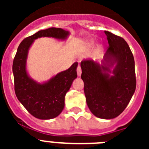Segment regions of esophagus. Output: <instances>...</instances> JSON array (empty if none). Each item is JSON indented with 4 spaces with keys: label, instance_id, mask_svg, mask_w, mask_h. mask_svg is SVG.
Returning <instances> with one entry per match:
<instances>
[{
    "label": "esophagus",
    "instance_id": "esophagus-1",
    "mask_svg": "<svg viewBox=\"0 0 149 149\" xmlns=\"http://www.w3.org/2000/svg\"><path fill=\"white\" fill-rule=\"evenodd\" d=\"M77 75L78 76H81V68L80 65H78L77 67Z\"/></svg>",
    "mask_w": 149,
    "mask_h": 149
}]
</instances>
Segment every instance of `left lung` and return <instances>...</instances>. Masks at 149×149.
Segmentation results:
<instances>
[{
  "label": "left lung",
  "instance_id": "obj_1",
  "mask_svg": "<svg viewBox=\"0 0 149 149\" xmlns=\"http://www.w3.org/2000/svg\"><path fill=\"white\" fill-rule=\"evenodd\" d=\"M104 33L109 46L101 65L84 60L81 77L90 111L97 118L109 120L120 115L130 102L136 79L134 58L127 43L109 31Z\"/></svg>",
  "mask_w": 149,
  "mask_h": 149
}]
</instances>
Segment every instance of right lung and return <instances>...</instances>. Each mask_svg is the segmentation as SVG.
I'll list each match as a JSON object with an SVG mask.
<instances>
[{"instance_id": "add662e5", "label": "right lung", "mask_w": 149, "mask_h": 149, "mask_svg": "<svg viewBox=\"0 0 149 149\" xmlns=\"http://www.w3.org/2000/svg\"><path fill=\"white\" fill-rule=\"evenodd\" d=\"M70 34L61 28L40 30L25 38L19 45L13 62L14 90L16 97L26 110L41 120H49L58 117L65 106V97L77 78L78 63L68 70L61 72L44 83H38L30 78L26 71L29 49L34 40L42 37H53L64 40Z\"/></svg>"}]
</instances>
